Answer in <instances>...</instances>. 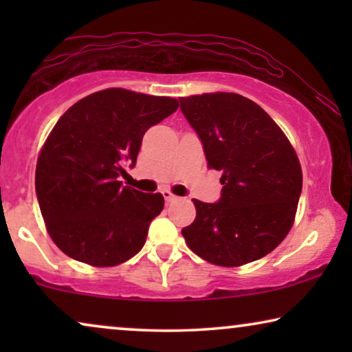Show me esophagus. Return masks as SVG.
Listing matches in <instances>:
<instances>
[{"label": "esophagus", "instance_id": "esophagus-1", "mask_svg": "<svg viewBox=\"0 0 352 352\" xmlns=\"http://www.w3.org/2000/svg\"><path fill=\"white\" fill-rule=\"evenodd\" d=\"M162 194H163V197H165L166 204H171V201H175V200H177V197H176V195H173L170 190H163V192H162Z\"/></svg>", "mask_w": 352, "mask_h": 352}]
</instances>
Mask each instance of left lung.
Returning <instances> with one entry per match:
<instances>
[{
    "label": "left lung",
    "mask_w": 352,
    "mask_h": 352,
    "mask_svg": "<svg viewBox=\"0 0 352 352\" xmlns=\"http://www.w3.org/2000/svg\"><path fill=\"white\" fill-rule=\"evenodd\" d=\"M208 168L223 173L216 204L195 200L181 230L187 247L216 266L256 261L277 248L295 221L302 173L295 148L256 102L234 93L181 98Z\"/></svg>",
    "instance_id": "left-lung-1"
}]
</instances>
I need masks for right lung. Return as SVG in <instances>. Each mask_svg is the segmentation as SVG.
<instances>
[{"label": "right lung", "instance_id": "add662e5", "mask_svg": "<svg viewBox=\"0 0 352 352\" xmlns=\"http://www.w3.org/2000/svg\"><path fill=\"white\" fill-rule=\"evenodd\" d=\"M177 107L173 98L109 88L59 118L38 157L35 189L47 232L67 256L110 267L141 252L165 200L118 179L124 165H136L147 129Z\"/></svg>", "mask_w": 352, "mask_h": 352}]
</instances>
